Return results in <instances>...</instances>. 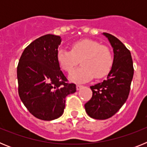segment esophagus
<instances>
[{"label": "esophagus", "instance_id": "34e87169", "mask_svg": "<svg viewBox=\"0 0 147 147\" xmlns=\"http://www.w3.org/2000/svg\"><path fill=\"white\" fill-rule=\"evenodd\" d=\"M82 85H76V90H81L82 88Z\"/></svg>", "mask_w": 147, "mask_h": 147}]
</instances>
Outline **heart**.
<instances>
[{
  "label": "heart",
  "mask_w": 147,
  "mask_h": 147,
  "mask_svg": "<svg viewBox=\"0 0 147 147\" xmlns=\"http://www.w3.org/2000/svg\"><path fill=\"white\" fill-rule=\"evenodd\" d=\"M57 59L63 71L71 73L81 62L82 66L70 75V80L85 82L94 76L100 79L107 74L113 65V57L108 48L90 39L78 40L71 45V51L58 50Z\"/></svg>",
  "instance_id": "obj_1"
}]
</instances>
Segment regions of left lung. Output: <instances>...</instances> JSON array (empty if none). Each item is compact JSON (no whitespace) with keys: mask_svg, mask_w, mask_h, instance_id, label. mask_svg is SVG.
<instances>
[{"mask_svg":"<svg viewBox=\"0 0 147 147\" xmlns=\"http://www.w3.org/2000/svg\"><path fill=\"white\" fill-rule=\"evenodd\" d=\"M113 49V62L107 79L90 86L92 98L85 105L90 117L104 120L112 117L127 101L134 68L130 51L113 35L103 33Z\"/></svg>","mask_w":147,"mask_h":147,"instance_id":"8db88e82","label":"left lung"}]
</instances>
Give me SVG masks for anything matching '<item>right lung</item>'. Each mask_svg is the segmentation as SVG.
<instances>
[{
	"instance_id": "add662e5",
	"label": "right lung",
	"mask_w": 147,
	"mask_h": 147,
	"mask_svg": "<svg viewBox=\"0 0 147 147\" xmlns=\"http://www.w3.org/2000/svg\"><path fill=\"white\" fill-rule=\"evenodd\" d=\"M61 37L46 34L36 39L23 51L18 62V93L34 116L51 121L62 115L65 97L76 92L67 83L57 59Z\"/></svg>"
}]
</instances>
